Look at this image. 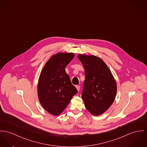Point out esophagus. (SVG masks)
Instances as JSON below:
<instances>
[{"mask_svg":"<svg viewBox=\"0 0 147 147\" xmlns=\"http://www.w3.org/2000/svg\"><path fill=\"white\" fill-rule=\"evenodd\" d=\"M76 88L77 89V90L79 91V90H80V86H78V85H77V86H76Z\"/></svg>","mask_w":147,"mask_h":147,"instance_id":"1","label":"esophagus"}]
</instances>
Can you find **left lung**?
Wrapping results in <instances>:
<instances>
[{"label": "left lung", "instance_id": "obj_1", "mask_svg": "<svg viewBox=\"0 0 147 147\" xmlns=\"http://www.w3.org/2000/svg\"><path fill=\"white\" fill-rule=\"evenodd\" d=\"M85 71L82 98L87 110L94 116L104 113L115 100L117 86L109 68L101 58L79 54Z\"/></svg>", "mask_w": 147, "mask_h": 147}]
</instances>
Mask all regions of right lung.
<instances>
[{
	"label": "right lung",
	"mask_w": 147,
	"mask_h": 147,
	"mask_svg": "<svg viewBox=\"0 0 147 147\" xmlns=\"http://www.w3.org/2000/svg\"><path fill=\"white\" fill-rule=\"evenodd\" d=\"M74 57L73 53H57L47 61L40 74L37 86L38 100L51 115L61 113L78 92L65 69Z\"/></svg>",
	"instance_id": "right-lung-1"
}]
</instances>
